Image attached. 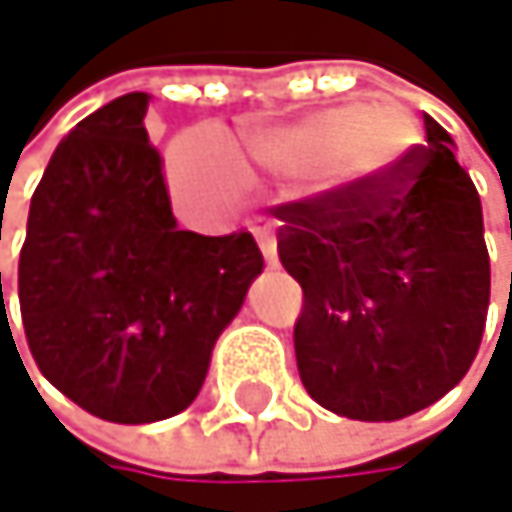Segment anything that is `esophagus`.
Here are the masks:
<instances>
[{
  "label": "esophagus",
  "mask_w": 512,
  "mask_h": 512,
  "mask_svg": "<svg viewBox=\"0 0 512 512\" xmlns=\"http://www.w3.org/2000/svg\"><path fill=\"white\" fill-rule=\"evenodd\" d=\"M251 233L258 236V245L264 251V261L267 267H279V254H276V236H273V227L270 224H254Z\"/></svg>",
  "instance_id": "34e87169"
}]
</instances>
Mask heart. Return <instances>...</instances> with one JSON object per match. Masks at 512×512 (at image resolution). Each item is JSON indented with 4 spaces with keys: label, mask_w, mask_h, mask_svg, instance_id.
<instances>
[{
    "label": "heart",
    "mask_w": 512,
    "mask_h": 512,
    "mask_svg": "<svg viewBox=\"0 0 512 512\" xmlns=\"http://www.w3.org/2000/svg\"><path fill=\"white\" fill-rule=\"evenodd\" d=\"M419 142L422 130L410 108L376 96L315 108L294 121H251L230 145L188 133L166 154V178L191 218L215 221L239 206L245 185L258 181H309L331 200L379 194L410 163Z\"/></svg>",
    "instance_id": "b5f03b06"
}]
</instances>
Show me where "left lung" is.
<instances>
[{"label":"left lung","instance_id":"1","mask_svg":"<svg viewBox=\"0 0 512 512\" xmlns=\"http://www.w3.org/2000/svg\"><path fill=\"white\" fill-rule=\"evenodd\" d=\"M425 136L379 194L276 209L279 261L303 288L297 370L309 397L346 419L431 407L483 340L492 273L480 194L428 115Z\"/></svg>","mask_w":512,"mask_h":512}]
</instances>
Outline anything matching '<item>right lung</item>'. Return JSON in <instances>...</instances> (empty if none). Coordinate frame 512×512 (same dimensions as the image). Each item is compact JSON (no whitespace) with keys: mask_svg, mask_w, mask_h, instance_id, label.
I'll list each match as a JSON object with an SVG mask.
<instances>
[{"mask_svg":"<svg viewBox=\"0 0 512 512\" xmlns=\"http://www.w3.org/2000/svg\"><path fill=\"white\" fill-rule=\"evenodd\" d=\"M148 99H112L57 145L17 267L35 364L81 410L118 425L194 404L215 340L264 270L251 233L178 230L142 124Z\"/></svg>","mask_w":512,"mask_h":512,"instance_id":"obj_1","label":"right lung"}]
</instances>
